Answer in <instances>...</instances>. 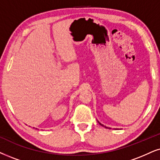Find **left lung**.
Instances as JSON below:
<instances>
[{
	"label": "left lung",
	"mask_w": 160,
	"mask_h": 160,
	"mask_svg": "<svg viewBox=\"0 0 160 160\" xmlns=\"http://www.w3.org/2000/svg\"><path fill=\"white\" fill-rule=\"evenodd\" d=\"M98 122H99V124H100V125H102V126H103V127H105V128H109V129H111V128H108V127H106V125H102V124H101V123L99 122V121H98Z\"/></svg>",
	"instance_id": "left-lung-1"
}]
</instances>
